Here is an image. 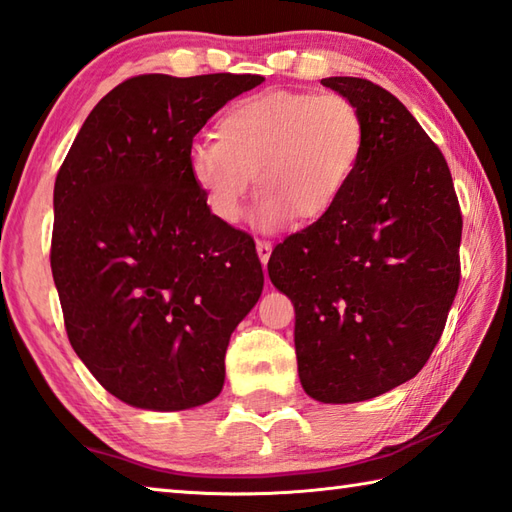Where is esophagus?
<instances>
[{
	"instance_id": "34e87169",
	"label": "esophagus",
	"mask_w": 512,
	"mask_h": 512,
	"mask_svg": "<svg viewBox=\"0 0 512 512\" xmlns=\"http://www.w3.org/2000/svg\"><path fill=\"white\" fill-rule=\"evenodd\" d=\"M255 248H257V257H259V262L266 264L268 259H271V253H273V244H271V241L259 239Z\"/></svg>"
}]
</instances>
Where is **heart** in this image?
<instances>
[{
	"label": "heart",
	"instance_id": "heart-1",
	"mask_svg": "<svg viewBox=\"0 0 512 512\" xmlns=\"http://www.w3.org/2000/svg\"><path fill=\"white\" fill-rule=\"evenodd\" d=\"M365 120L342 94L264 91L228 107L217 138H197L190 179L210 215L235 224L255 172L250 224L275 232L300 215L315 221L345 194L365 152Z\"/></svg>",
	"mask_w": 512,
	"mask_h": 512
}]
</instances>
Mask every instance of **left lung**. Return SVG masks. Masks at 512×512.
Listing matches in <instances>:
<instances>
[{"instance_id":"left-lung-1","label":"left lung","mask_w":512,"mask_h":512,"mask_svg":"<svg viewBox=\"0 0 512 512\" xmlns=\"http://www.w3.org/2000/svg\"><path fill=\"white\" fill-rule=\"evenodd\" d=\"M322 85L356 102L365 152L331 212L273 250L268 275L295 306L304 392L340 405L423 369L459 288L463 221L448 163L401 100L362 78Z\"/></svg>"}]
</instances>
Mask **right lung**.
I'll return each instance as SVG.
<instances>
[{
  "label": "right lung",
  "instance_id": "obj_1",
  "mask_svg": "<svg viewBox=\"0 0 512 512\" xmlns=\"http://www.w3.org/2000/svg\"><path fill=\"white\" fill-rule=\"evenodd\" d=\"M262 76L147 73L111 89L53 190L51 271L73 351L118 401L154 412L217 398L232 331L264 273L246 232L190 179L199 129Z\"/></svg>",
  "mask_w": 512,
  "mask_h": 512
}]
</instances>
